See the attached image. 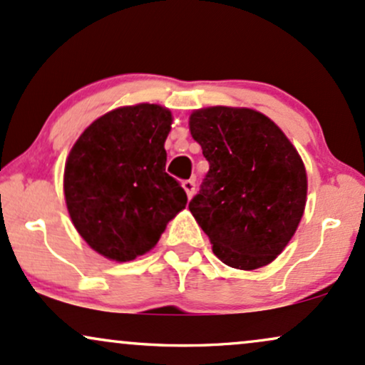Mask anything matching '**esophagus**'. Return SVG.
<instances>
[{
    "instance_id": "obj_1",
    "label": "esophagus",
    "mask_w": 365,
    "mask_h": 365,
    "mask_svg": "<svg viewBox=\"0 0 365 365\" xmlns=\"http://www.w3.org/2000/svg\"><path fill=\"white\" fill-rule=\"evenodd\" d=\"M182 187H184V191H186L187 198H191V196L195 195L196 184H195V181H192V179H186V181H182Z\"/></svg>"
}]
</instances>
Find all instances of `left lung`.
Masks as SVG:
<instances>
[{"label":"left lung","mask_w":365,"mask_h":365,"mask_svg":"<svg viewBox=\"0 0 365 365\" xmlns=\"http://www.w3.org/2000/svg\"><path fill=\"white\" fill-rule=\"evenodd\" d=\"M210 169L190 212L222 263L256 269L285 250L301 222L307 175L272 119L246 107H207L190 118Z\"/></svg>","instance_id":"1"}]
</instances>
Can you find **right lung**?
Segmentation results:
<instances>
[{"label":"right lung","instance_id":"obj_1","mask_svg":"<svg viewBox=\"0 0 365 365\" xmlns=\"http://www.w3.org/2000/svg\"><path fill=\"white\" fill-rule=\"evenodd\" d=\"M170 110L126 106L93 121L64 165V198L85 242L114 261H131L155 246L187 196L165 173Z\"/></svg>","mask_w":365,"mask_h":365}]
</instances>
